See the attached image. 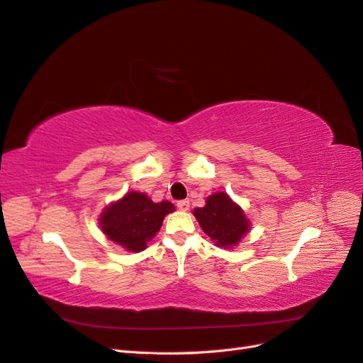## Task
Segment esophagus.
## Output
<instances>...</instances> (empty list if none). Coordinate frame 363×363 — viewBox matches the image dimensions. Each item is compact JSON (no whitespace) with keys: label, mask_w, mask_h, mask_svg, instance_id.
I'll list each match as a JSON object with an SVG mask.
<instances>
[{"label":"esophagus","mask_w":363,"mask_h":363,"mask_svg":"<svg viewBox=\"0 0 363 363\" xmlns=\"http://www.w3.org/2000/svg\"><path fill=\"white\" fill-rule=\"evenodd\" d=\"M177 207L180 208L182 212L189 211V200H182V201H179V203H177Z\"/></svg>","instance_id":"esophagus-1"}]
</instances>
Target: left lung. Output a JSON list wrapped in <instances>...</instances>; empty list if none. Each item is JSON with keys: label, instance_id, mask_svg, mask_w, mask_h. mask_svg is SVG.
Returning <instances> with one entry per match:
<instances>
[{"label": "left lung", "instance_id": "left-lung-1", "mask_svg": "<svg viewBox=\"0 0 363 363\" xmlns=\"http://www.w3.org/2000/svg\"><path fill=\"white\" fill-rule=\"evenodd\" d=\"M192 213L212 242L225 250L235 248L251 228L244 208L225 192L208 195L206 204L194 208Z\"/></svg>", "mask_w": 363, "mask_h": 363}]
</instances>
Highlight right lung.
Returning <instances> with one entry per match:
<instances>
[{
  "mask_svg": "<svg viewBox=\"0 0 363 363\" xmlns=\"http://www.w3.org/2000/svg\"><path fill=\"white\" fill-rule=\"evenodd\" d=\"M174 211V204L167 200L155 203L144 192L128 191L103 208L98 224L113 244L139 252L159 233L164 216Z\"/></svg>",
  "mask_w": 363,
  "mask_h": 363,
  "instance_id": "obj_1",
  "label": "right lung"
}]
</instances>
